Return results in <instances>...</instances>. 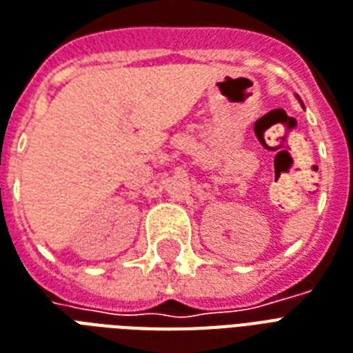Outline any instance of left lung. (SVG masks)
Wrapping results in <instances>:
<instances>
[{
    "mask_svg": "<svg viewBox=\"0 0 353 353\" xmlns=\"http://www.w3.org/2000/svg\"><path fill=\"white\" fill-rule=\"evenodd\" d=\"M296 98H298V96H296ZM298 99H300V98H298ZM300 103H302V99H300Z\"/></svg>",
    "mask_w": 353,
    "mask_h": 353,
    "instance_id": "obj_1",
    "label": "left lung"
}]
</instances>
